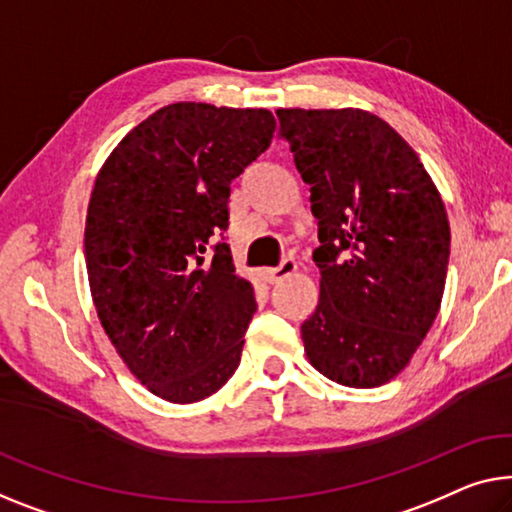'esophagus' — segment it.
Returning <instances> with one entry per match:
<instances>
[{
	"label": "esophagus",
	"mask_w": 512,
	"mask_h": 512,
	"mask_svg": "<svg viewBox=\"0 0 512 512\" xmlns=\"http://www.w3.org/2000/svg\"><path fill=\"white\" fill-rule=\"evenodd\" d=\"M294 271H296L294 257H287V259H282L280 266H276V269H266V271H264V278L269 280V282H280L282 278L292 276Z\"/></svg>",
	"instance_id": "obj_1"
}]
</instances>
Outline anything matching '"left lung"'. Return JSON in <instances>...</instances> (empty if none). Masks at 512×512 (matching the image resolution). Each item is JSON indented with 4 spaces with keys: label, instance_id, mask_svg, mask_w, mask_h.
Listing matches in <instances>:
<instances>
[{
    "label": "left lung",
    "instance_id": "8db88e82",
    "mask_svg": "<svg viewBox=\"0 0 512 512\" xmlns=\"http://www.w3.org/2000/svg\"><path fill=\"white\" fill-rule=\"evenodd\" d=\"M280 135L319 220L312 368L349 388L398 377L437 319L451 227L416 151L377 114L280 108Z\"/></svg>",
    "mask_w": 512,
    "mask_h": 512
}]
</instances>
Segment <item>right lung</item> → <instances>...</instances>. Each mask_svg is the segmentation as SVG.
<instances>
[{
    "instance_id": "add662e5",
    "label": "right lung",
    "mask_w": 512,
    "mask_h": 512,
    "mask_svg": "<svg viewBox=\"0 0 512 512\" xmlns=\"http://www.w3.org/2000/svg\"><path fill=\"white\" fill-rule=\"evenodd\" d=\"M264 108L172 103L105 160L87 209L98 319L126 368L167 402L209 398L239 368L257 303L227 243L230 183L269 149Z\"/></svg>"
}]
</instances>
